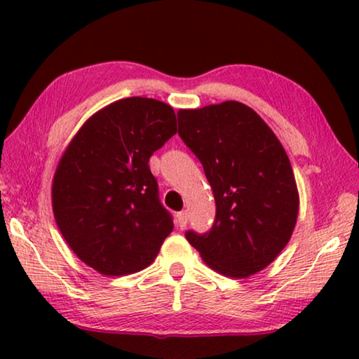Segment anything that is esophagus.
<instances>
[{
    "mask_svg": "<svg viewBox=\"0 0 359 359\" xmlns=\"http://www.w3.org/2000/svg\"><path fill=\"white\" fill-rule=\"evenodd\" d=\"M176 222H178V225H180L181 229H184L186 225H188V212H186V210H183V212L176 214Z\"/></svg>",
    "mask_w": 359,
    "mask_h": 359,
    "instance_id": "1",
    "label": "esophagus"
}]
</instances>
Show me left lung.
Here are the masks:
<instances>
[{
    "label": "left lung",
    "instance_id": "1",
    "mask_svg": "<svg viewBox=\"0 0 359 359\" xmlns=\"http://www.w3.org/2000/svg\"><path fill=\"white\" fill-rule=\"evenodd\" d=\"M178 134L204 166L215 198L212 229L186 238L205 264L229 278L262 271L283 252L299 214V193L281 142L238 101L180 109Z\"/></svg>",
    "mask_w": 359,
    "mask_h": 359
}]
</instances>
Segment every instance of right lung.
<instances>
[{
	"label": "right lung",
	"instance_id": "add662e5",
	"mask_svg": "<svg viewBox=\"0 0 359 359\" xmlns=\"http://www.w3.org/2000/svg\"><path fill=\"white\" fill-rule=\"evenodd\" d=\"M175 134L173 107L134 96L95 112L63 151L53 215L68 247L97 273L145 269L173 230L149 160Z\"/></svg>",
	"mask_w": 359,
	"mask_h": 359
}]
</instances>
